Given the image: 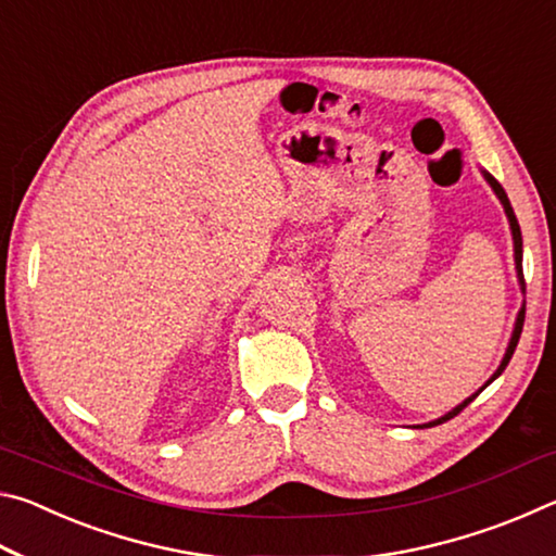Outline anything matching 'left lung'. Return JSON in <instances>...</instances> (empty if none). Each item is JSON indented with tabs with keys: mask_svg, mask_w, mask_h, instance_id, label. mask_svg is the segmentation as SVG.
<instances>
[{
	"mask_svg": "<svg viewBox=\"0 0 556 556\" xmlns=\"http://www.w3.org/2000/svg\"><path fill=\"white\" fill-rule=\"evenodd\" d=\"M481 174H483V178L488 181V186L493 188V193L497 195V201H501V205H503V211H505V215H507V223H510V232H513V252H515V271H517V281H520V289H522V294H525V277H522V232H520V225H517V218H515V211H513V205H510V199H507V193L503 191V186L495 181V178L485 172V168H481ZM522 324H525V301H522V306H520V312H517V318H515V328H513V336H510V343H507V348H505V355H503V361H501V365H497V370L491 375V378H488V382L483 384L481 390H478L476 394H470V397H466L464 402L460 404H456L454 409L451 412H446L444 417H439V419H434V421H427V425H417V429L421 427H437V425H444V421H448L451 417H456V414L464 409V407H468L470 402H473L478 394H481L488 384H491L495 378H501L503 375V370L507 368V363H510V357H513V353H515V345H517V341H520V333H522Z\"/></svg>",
	"mask_w": 556,
	"mask_h": 556,
	"instance_id": "obj_1",
	"label": "left lung"
}]
</instances>
